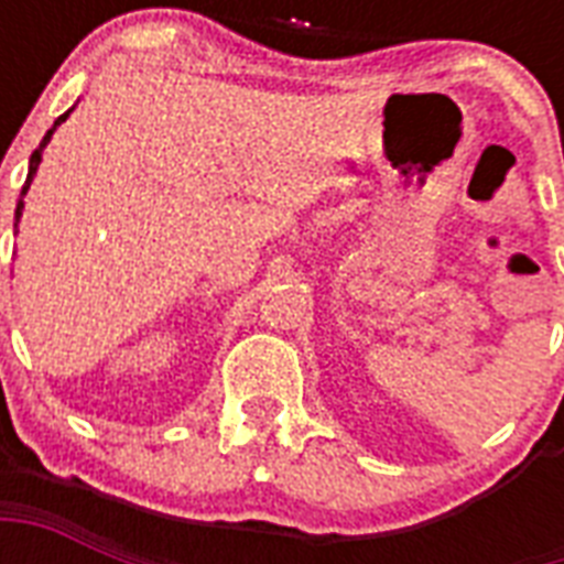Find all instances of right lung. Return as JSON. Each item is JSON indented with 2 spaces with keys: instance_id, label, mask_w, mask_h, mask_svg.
<instances>
[{
  "instance_id": "obj_1",
  "label": "right lung",
  "mask_w": 564,
  "mask_h": 564,
  "mask_svg": "<svg viewBox=\"0 0 564 564\" xmlns=\"http://www.w3.org/2000/svg\"><path fill=\"white\" fill-rule=\"evenodd\" d=\"M66 117H69V110H66L64 117H57V119H55V126L48 128V131H46V137H43V143H40V145H37V149H34V154H31V166H29V181H25V187H22V195L29 193V187H31V178H34V172H37L40 154H43V149H46V143H48V140H52V134H55V128H57V126H61V122H64V119H66ZM20 216H22V202H20V204H17V219H20Z\"/></svg>"
}]
</instances>
